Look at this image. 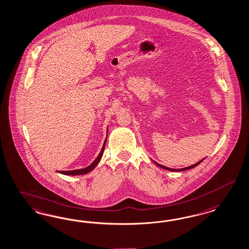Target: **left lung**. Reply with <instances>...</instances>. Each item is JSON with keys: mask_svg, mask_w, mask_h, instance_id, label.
Wrapping results in <instances>:
<instances>
[{"mask_svg": "<svg viewBox=\"0 0 249 249\" xmlns=\"http://www.w3.org/2000/svg\"><path fill=\"white\" fill-rule=\"evenodd\" d=\"M202 161H204V159L203 160H201V161H199L198 163H195V164H193V165H190V166H188V167H185V168H181V169H172V168H169V167H166V166H164V165H162V164H160V163H157V162H155V163L157 164V166H159V167H161V168H163V169H165V170L168 171H174V172H178V171H185L188 170V169H191V168H194V167H196V165H198L199 163H201Z\"/></svg>", "mask_w": 249, "mask_h": 249, "instance_id": "obj_1", "label": "left lung"}]
</instances>
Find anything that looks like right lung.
Masks as SVG:
<instances>
[{"label":"right lung","instance_id":"add662e5","mask_svg":"<svg viewBox=\"0 0 249 249\" xmlns=\"http://www.w3.org/2000/svg\"><path fill=\"white\" fill-rule=\"evenodd\" d=\"M107 139L106 138V140H105V142H104V145H103V147H102V150H101V152H100L99 155H98V157L95 158V160L92 162L90 165H88L87 167L86 168H82V169H77V170H71V171H59L58 173H60V174H63V175H66V176H79V175H86L87 173H89V172H91V171L98 164V163L100 162V160H101V158L103 157V154H104V151H105V146H106V142H107Z\"/></svg>","mask_w":249,"mask_h":249}]
</instances>
